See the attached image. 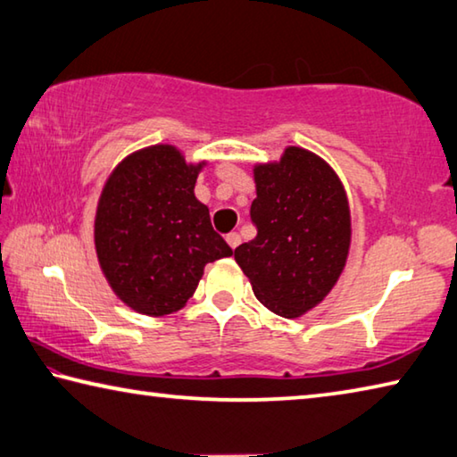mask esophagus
Wrapping results in <instances>:
<instances>
[{
  "instance_id": "esophagus-1",
  "label": "esophagus",
  "mask_w": 457,
  "mask_h": 457,
  "mask_svg": "<svg viewBox=\"0 0 457 457\" xmlns=\"http://www.w3.org/2000/svg\"><path fill=\"white\" fill-rule=\"evenodd\" d=\"M226 242L229 244L231 250H236V247L239 245V242H242V237H239V234H236V231H231V234L226 236Z\"/></svg>"
}]
</instances>
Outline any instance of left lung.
Returning a JSON list of instances; mask_svg holds the SVG:
<instances>
[{
    "label": "left lung",
    "instance_id": "8db88e82",
    "mask_svg": "<svg viewBox=\"0 0 457 457\" xmlns=\"http://www.w3.org/2000/svg\"><path fill=\"white\" fill-rule=\"evenodd\" d=\"M258 229L236 262L268 311L296 319L330 292L351 245L349 201L337 173L314 153L288 146L278 163L253 169Z\"/></svg>",
    "mask_w": 457,
    "mask_h": 457
}]
</instances>
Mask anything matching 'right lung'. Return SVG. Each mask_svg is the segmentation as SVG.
Returning a JSON list of instances; mask_svg holds the SVG:
<instances>
[{
    "label": "right lung",
    "mask_w": 457,
    "mask_h": 457,
    "mask_svg": "<svg viewBox=\"0 0 457 457\" xmlns=\"http://www.w3.org/2000/svg\"><path fill=\"white\" fill-rule=\"evenodd\" d=\"M201 167L185 163L171 145H154L122 161L104 185L95 221L98 262L137 312L179 311L205 264L231 256L193 193Z\"/></svg>",
    "instance_id": "add662e5"
}]
</instances>
